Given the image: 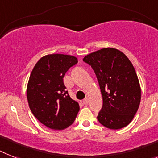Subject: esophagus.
<instances>
[{"label":"esophagus","mask_w":158,"mask_h":158,"mask_svg":"<svg viewBox=\"0 0 158 158\" xmlns=\"http://www.w3.org/2000/svg\"><path fill=\"white\" fill-rule=\"evenodd\" d=\"M83 103L85 104V105H87V104L89 103V98H85L84 99H83Z\"/></svg>","instance_id":"obj_1"}]
</instances>
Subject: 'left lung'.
<instances>
[{"instance_id": "1", "label": "left lung", "mask_w": 158, "mask_h": 158, "mask_svg": "<svg viewBox=\"0 0 158 158\" xmlns=\"http://www.w3.org/2000/svg\"><path fill=\"white\" fill-rule=\"evenodd\" d=\"M83 61L94 70L102 93L98 122L112 130L127 127L141 101V87L132 63L124 53L112 48L90 53Z\"/></svg>"}]
</instances>
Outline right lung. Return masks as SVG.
I'll list each match as a JSON object with an SVG mask.
<instances>
[{
    "label": "right lung",
    "mask_w": 158,
    "mask_h": 158,
    "mask_svg": "<svg viewBox=\"0 0 158 158\" xmlns=\"http://www.w3.org/2000/svg\"><path fill=\"white\" fill-rule=\"evenodd\" d=\"M77 63V58L69 55H47L31 71L27 87L28 105L34 116L48 128H67L79 111V103L70 97L64 83L66 72Z\"/></svg>",
    "instance_id": "obj_1"
}]
</instances>
